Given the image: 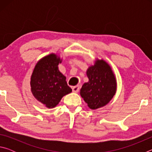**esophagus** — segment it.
I'll return each mask as SVG.
<instances>
[{
    "mask_svg": "<svg viewBox=\"0 0 152 152\" xmlns=\"http://www.w3.org/2000/svg\"><path fill=\"white\" fill-rule=\"evenodd\" d=\"M72 88V92H78L80 90V86L78 85H76L75 86H73Z\"/></svg>",
    "mask_w": 152,
    "mask_h": 152,
    "instance_id": "esophagus-1",
    "label": "esophagus"
}]
</instances>
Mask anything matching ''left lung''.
I'll use <instances>...</instances> for the list:
<instances>
[{
  "mask_svg": "<svg viewBox=\"0 0 152 152\" xmlns=\"http://www.w3.org/2000/svg\"><path fill=\"white\" fill-rule=\"evenodd\" d=\"M88 82L80 89V96L92 110L105 106L117 91V80L111 67L103 59L96 58L86 70Z\"/></svg>",
  "mask_w": 152,
  "mask_h": 152,
  "instance_id": "obj_1",
  "label": "left lung"
}]
</instances>
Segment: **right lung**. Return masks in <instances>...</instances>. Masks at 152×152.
<instances>
[{
  "label": "right lung",
  "instance_id": "add662e5",
  "mask_svg": "<svg viewBox=\"0 0 152 152\" xmlns=\"http://www.w3.org/2000/svg\"><path fill=\"white\" fill-rule=\"evenodd\" d=\"M61 61L60 56L51 53L37 61L31 76L33 96L49 109L57 106L64 96L72 92L66 76L58 69Z\"/></svg>",
  "mask_w": 152,
  "mask_h": 152
}]
</instances>
